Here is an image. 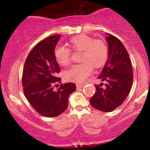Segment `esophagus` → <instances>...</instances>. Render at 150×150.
<instances>
[{
	"label": "esophagus",
	"instance_id": "esophagus-1",
	"mask_svg": "<svg viewBox=\"0 0 150 150\" xmlns=\"http://www.w3.org/2000/svg\"><path fill=\"white\" fill-rule=\"evenodd\" d=\"M84 87V85H77V89H80Z\"/></svg>",
	"mask_w": 150,
	"mask_h": 150
}]
</instances>
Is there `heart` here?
<instances>
[{"label": "heart", "instance_id": "1", "mask_svg": "<svg viewBox=\"0 0 150 150\" xmlns=\"http://www.w3.org/2000/svg\"><path fill=\"white\" fill-rule=\"evenodd\" d=\"M71 49L75 51H82L81 61L83 63L74 65L65 72L64 77L70 82L82 83L90 75L92 65L99 68L104 65L108 57V49L106 44L101 40H94L85 34H80L72 38L69 42ZM70 49L63 46H57L54 50V57L58 64L68 66L70 63Z\"/></svg>", "mask_w": 150, "mask_h": 150}]
</instances>
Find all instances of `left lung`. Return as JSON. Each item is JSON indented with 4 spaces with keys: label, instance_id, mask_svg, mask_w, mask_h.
<instances>
[{
    "label": "left lung",
    "instance_id": "8db88e82",
    "mask_svg": "<svg viewBox=\"0 0 150 150\" xmlns=\"http://www.w3.org/2000/svg\"><path fill=\"white\" fill-rule=\"evenodd\" d=\"M108 58L101 75L98 77L106 81V87H96V92L90 99V104L96 109L111 112L121 105L131 89L133 74L128 51L118 38L106 33Z\"/></svg>",
    "mask_w": 150,
    "mask_h": 150
}]
</instances>
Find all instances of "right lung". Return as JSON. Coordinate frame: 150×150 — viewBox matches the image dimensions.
I'll return each instance as SVG.
<instances>
[{
  "instance_id": "right-lung-1",
  "label": "right lung",
  "mask_w": 150,
  "mask_h": 150,
  "mask_svg": "<svg viewBox=\"0 0 150 150\" xmlns=\"http://www.w3.org/2000/svg\"><path fill=\"white\" fill-rule=\"evenodd\" d=\"M61 36H51L38 43L29 53L22 72L26 99L38 113L49 118L64 112L68 108V97L76 90L73 82L54 89L56 84L61 83V79L56 77L60 68L54 57L55 48Z\"/></svg>"
}]
</instances>
